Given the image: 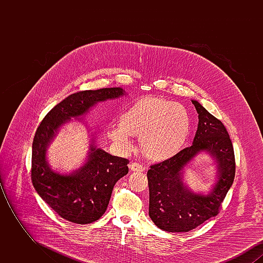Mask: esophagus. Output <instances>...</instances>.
Instances as JSON below:
<instances>
[{"mask_svg":"<svg viewBox=\"0 0 263 263\" xmlns=\"http://www.w3.org/2000/svg\"><path fill=\"white\" fill-rule=\"evenodd\" d=\"M130 170L133 172H144L145 167L138 163H131L130 164Z\"/></svg>","mask_w":263,"mask_h":263,"instance_id":"obj_1","label":"esophagus"}]
</instances>
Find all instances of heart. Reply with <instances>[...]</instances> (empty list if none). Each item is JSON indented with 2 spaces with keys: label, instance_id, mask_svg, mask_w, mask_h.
Instances as JSON below:
<instances>
[{
  "label": "heart",
  "instance_id": "b5f03b06",
  "mask_svg": "<svg viewBox=\"0 0 263 263\" xmlns=\"http://www.w3.org/2000/svg\"><path fill=\"white\" fill-rule=\"evenodd\" d=\"M190 131L187 110L177 102L160 98H143L120 117V126L111 128L113 141L132 150L130 137H139L143 153L154 161H163L181 150Z\"/></svg>",
  "mask_w": 263,
  "mask_h": 263
}]
</instances>
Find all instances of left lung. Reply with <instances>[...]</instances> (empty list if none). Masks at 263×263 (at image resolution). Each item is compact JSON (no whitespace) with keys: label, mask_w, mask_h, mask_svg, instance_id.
Wrapping results in <instances>:
<instances>
[{"label":"left lung","mask_w":263,"mask_h":263,"mask_svg":"<svg viewBox=\"0 0 263 263\" xmlns=\"http://www.w3.org/2000/svg\"><path fill=\"white\" fill-rule=\"evenodd\" d=\"M198 113L193 144L171 159L151 165L147 173L149 215L166 232H189L218 215L236 174L235 154L224 124L197 100H191ZM208 152L217 163V181L208 195L195 194L183 182V170L196 154Z\"/></svg>","instance_id":"8db88e82"}]
</instances>
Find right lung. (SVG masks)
Returning <instances> with one entry per match:
<instances>
[{
  "label": "right lung",
  "instance_id": "1",
  "mask_svg": "<svg viewBox=\"0 0 263 263\" xmlns=\"http://www.w3.org/2000/svg\"><path fill=\"white\" fill-rule=\"evenodd\" d=\"M125 96L121 88L83 90L55 105L38 126L32 143L31 180L39 196L61 218L89 224L106 211L115 183L128 174L129 161L98 148L91 141L87 162L72 174L51 170L46 151L61 126L86 114L98 102Z\"/></svg>",
  "mask_w": 263,
  "mask_h": 263
}]
</instances>
